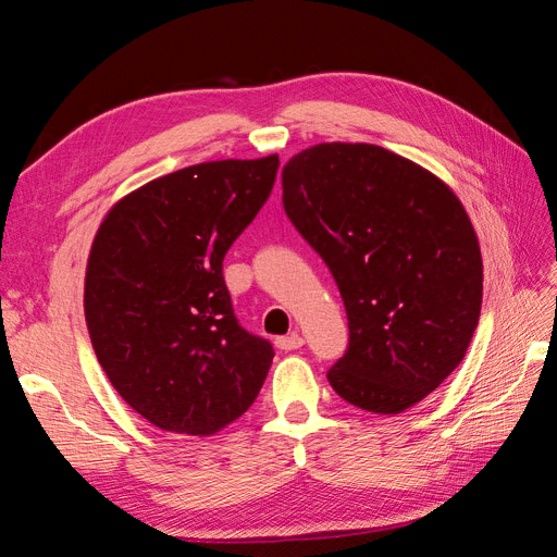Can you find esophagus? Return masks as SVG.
<instances>
[{
  "label": "esophagus",
  "instance_id": "obj_1",
  "mask_svg": "<svg viewBox=\"0 0 557 557\" xmlns=\"http://www.w3.org/2000/svg\"><path fill=\"white\" fill-rule=\"evenodd\" d=\"M276 346H278L281 350H297V348L305 346V339H301L299 334H290V336H278V339H276Z\"/></svg>",
  "mask_w": 557,
  "mask_h": 557
}]
</instances>
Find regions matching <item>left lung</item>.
<instances>
[{"label": "left lung", "mask_w": 557, "mask_h": 557, "mask_svg": "<svg viewBox=\"0 0 557 557\" xmlns=\"http://www.w3.org/2000/svg\"><path fill=\"white\" fill-rule=\"evenodd\" d=\"M283 209L346 307L334 393L374 413L425 399L462 362L481 313V248L460 199L391 150L334 141L283 166Z\"/></svg>", "instance_id": "left-lung-1"}]
</instances>
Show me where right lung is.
Here are the masks:
<instances>
[{
  "label": "right lung",
  "mask_w": 557,
  "mask_h": 557,
  "mask_svg": "<svg viewBox=\"0 0 557 557\" xmlns=\"http://www.w3.org/2000/svg\"><path fill=\"white\" fill-rule=\"evenodd\" d=\"M276 172L278 156L185 166L123 197L95 234L83 295L95 356L160 430H223L272 367V344L234 315L223 260Z\"/></svg>",
  "instance_id": "right-lung-1"
}]
</instances>
